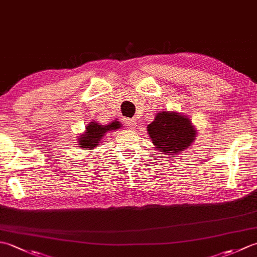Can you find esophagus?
Here are the masks:
<instances>
[{
  "mask_svg": "<svg viewBox=\"0 0 257 257\" xmlns=\"http://www.w3.org/2000/svg\"><path fill=\"white\" fill-rule=\"evenodd\" d=\"M124 124L127 125V128L134 130L136 127H137V122H136L135 119H130V118H124Z\"/></svg>",
  "mask_w": 257,
  "mask_h": 257,
  "instance_id": "1",
  "label": "esophagus"
}]
</instances>
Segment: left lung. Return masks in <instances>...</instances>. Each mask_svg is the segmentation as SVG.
<instances>
[{
	"mask_svg": "<svg viewBox=\"0 0 257 257\" xmlns=\"http://www.w3.org/2000/svg\"><path fill=\"white\" fill-rule=\"evenodd\" d=\"M147 128L152 144L162 155H177L189 148L196 135L190 119L176 112H159Z\"/></svg>",
	"mask_w": 257,
	"mask_h": 257,
	"instance_id": "obj_1",
	"label": "left lung"
}]
</instances>
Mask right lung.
<instances>
[{
    "label": "right lung",
    "instance_id": "obj_1",
    "mask_svg": "<svg viewBox=\"0 0 257 257\" xmlns=\"http://www.w3.org/2000/svg\"><path fill=\"white\" fill-rule=\"evenodd\" d=\"M119 127L120 123L118 121L111 122L107 125H101L98 122L92 121L86 127V133L81 135L80 138H78V144L81 148H85L87 150L94 149L103 138V135L107 132H110V130L118 129Z\"/></svg>",
    "mask_w": 257,
    "mask_h": 257
}]
</instances>
